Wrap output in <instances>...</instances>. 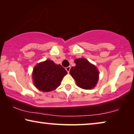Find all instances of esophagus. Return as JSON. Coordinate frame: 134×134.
<instances>
[{
	"label": "esophagus",
	"instance_id": "1",
	"mask_svg": "<svg viewBox=\"0 0 134 134\" xmlns=\"http://www.w3.org/2000/svg\"><path fill=\"white\" fill-rule=\"evenodd\" d=\"M66 70L67 71V72H69V71H70V69H71V66H68V67H66Z\"/></svg>",
	"mask_w": 134,
	"mask_h": 134
}]
</instances>
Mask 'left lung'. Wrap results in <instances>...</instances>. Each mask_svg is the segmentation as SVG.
Instances as JSON below:
<instances>
[{
    "mask_svg": "<svg viewBox=\"0 0 134 134\" xmlns=\"http://www.w3.org/2000/svg\"><path fill=\"white\" fill-rule=\"evenodd\" d=\"M76 65L70 69V74L78 87L89 90L94 88L98 81L99 72L95 66L85 58L75 60Z\"/></svg>",
    "mask_w": 134,
    "mask_h": 134,
    "instance_id": "left-lung-1",
    "label": "left lung"
}]
</instances>
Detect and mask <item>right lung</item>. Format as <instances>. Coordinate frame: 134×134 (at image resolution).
Instances as JSON below:
<instances>
[{"label":"right lung","mask_w":134,"mask_h":134,"mask_svg":"<svg viewBox=\"0 0 134 134\" xmlns=\"http://www.w3.org/2000/svg\"><path fill=\"white\" fill-rule=\"evenodd\" d=\"M66 74L67 71L61 65L48 60L34 68L32 77L35 86L38 90L48 92L57 88Z\"/></svg>","instance_id":"1"}]
</instances>
